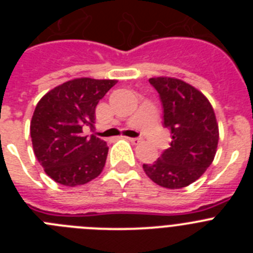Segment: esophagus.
<instances>
[{
    "label": "esophagus",
    "instance_id": "1",
    "mask_svg": "<svg viewBox=\"0 0 253 253\" xmlns=\"http://www.w3.org/2000/svg\"><path fill=\"white\" fill-rule=\"evenodd\" d=\"M128 139L130 140V142L133 143V144H138V143L142 142V138H128Z\"/></svg>",
    "mask_w": 253,
    "mask_h": 253
}]
</instances>
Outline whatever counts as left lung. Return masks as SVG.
<instances>
[{"label":"left lung","instance_id":"obj_1","mask_svg":"<svg viewBox=\"0 0 253 253\" xmlns=\"http://www.w3.org/2000/svg\"><path fill=\"white\" fill-rule=\"evenodd\" d=\"M160 93L163 126L172 142L154 163L143 165L149 178L166 189H181L198 180L211 165L219 140L215 114L209 100L186 82L171 77L149 78Z\"/></svg>","mask_w":253,"mask_h":253}]
</instances>
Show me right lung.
Segmentation results:
<instances>
[{"instance_id": "right-lung-1", "label": "right lung", "mask_w": 253, "mask_h": 253, "mask_svg": "<svg viewBox=\"0 0 253 253\" xmlns=\"http://www.w3.org/2000/svg\"><path fill=\"white\" fill-rule=\"evenodd\" d=\"M116 80L75 78L40 99L30 123L37 160L50 178L64 186L90 182L104 169L106 142L84 135L93 126L95 109Z\"/></svg>"}]
</instances>
